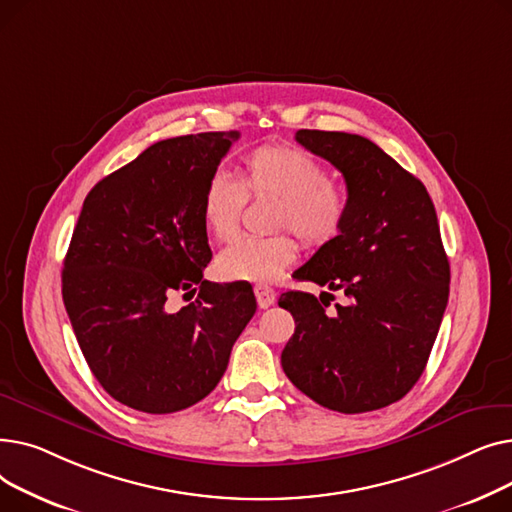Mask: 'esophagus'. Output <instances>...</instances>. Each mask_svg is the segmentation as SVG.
<instances>
[{
    "mask_svg": "<svg viewBox=\"0 0 512 512\" xmlns=\"http://www.w3.org/2000/svg\"><path fill=\"white\" fill-rule=\"evenodd\" d=\"M255 297H257V305H259L261 309H267V307L276 303V292H274V288L265 286V284H257V286H255Z\"/></svg>",
    "mask_w": 512,
    "mask_h": 512,
    "instance_id": "obj_1",
    "label": "esophagus"
}]
</instances>
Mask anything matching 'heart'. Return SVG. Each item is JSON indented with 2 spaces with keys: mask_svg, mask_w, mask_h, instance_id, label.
Wrapping results in <instances>:
<instances>
[{
  "mask_svg": "<svg viewBox=\"0 0 512 512\" xmlns=\"http://www.w3.org/2000/svg\"><path fill=\"white\" fill-rule=\"evenodd\" d=\"M247 197L274 199V230H292L311 249L328 247L342 234L351 201L330 182L328 168L299 147L261 145L240 166V180L215 172L201 199L203 224L211 236L228 240L238 232ZM297 259V242L288 234L270 238L240 236L228 245L215 270L224 280L274 282Z\"/></svg>",
  "mask_w": 512,
  "mask_h": 512,
  "instance_id": "heart-1",
  "label": "heart"
}]
</instances>
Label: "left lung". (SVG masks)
Returning <instances> with one entry per match:
<instances>
[{
	"label": "left lung",
	"mask_w": 512,
	"mask_h": 512,
	"mask_svg": "<svg viewBox=\"0 0 512 512\" xmlns=\"http://www.w3.org/2000/svg\"><path fill=\"white\" fill-rule=\"evenodd\" d=\"M294 139L342 172L351 201L342 234L297 278L344 290L348 305L328 315L313 294L284 292L278 305L297 328L282 367L321 407L384 409L421 378L448 303L436 207L419 178L359 134L303 128Z\"/></svg>",
	"instance_id": "left-lung-1"
}]
</instances>
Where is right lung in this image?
I'll use <instances>...</instances> for the list:
<instances>
[{"instance_id":"add662e5","label":"right lung","mask_w":512,"mask_h":512,"mask_svg":"<svg viewBox=\"0 0 512 512\" xmlns=\"http://www.w3.org/2000/svg\"><path fill=\"white\" fill-rule=\"evenodd\" d=\"M238 137L159 141L99 180L78 215L64 305L97 382L130 409L166 415L205 398L255 315L251 286L203 280L211 261L203 188ZM180 289L196 301L174 310L169 297Z\"/></svg>"}]
</instances>
